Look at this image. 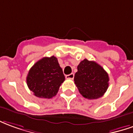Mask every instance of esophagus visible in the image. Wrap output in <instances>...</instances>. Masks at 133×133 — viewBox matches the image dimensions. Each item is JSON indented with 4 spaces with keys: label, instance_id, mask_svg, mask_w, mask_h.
Returning a JSON list of instances; mask_svg holds the SVG:
<instances>
[{
    "label": "esophagus",
    "instance_id": "obj_1",
    "mask_svg": "<svg viewBox=\"0 0 133 133\" xmlns=\"http://www.w3.org/2000/svg\"><path fill=\"white\" fill-rule=\"evenodd\" d=\"M74 77V73H71V74H68V75H66V79H73Z\"/></svg>",
    "mask_w": 133,
    "mask_h": 133
}]
</instances>
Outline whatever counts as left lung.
Masks as SVG:
<instances>
[{
  "label": "left lung",
  "instance_id": "8db88e82",
  "mask_svg": "<svg viewBox=\"0 0 133 133\" xmlns=\"http://www.w3.org/2000/svg\"><path fill=\"white\" fill-rule=\"evenodd\" d=\"M74 80L80 94L89 99L102 97L109 86L107 71L97 63L86 59L78 65Z\"/></svg>",
  "mask_w": 133,
  "mask_h": 133
}]
</instances>
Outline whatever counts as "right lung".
<instances>
[{"instance_id": "right-lung-1", "label": "right lung", "mask_w": 133, "mask_h": 133, "mask_svg": "<svg viewBox=\"0 0 133 133\" xmlns=\"http://www.w3.org/2000/svg\"><path fill=\"white\" fill-rule=\"evenodd\" d=\"M65 80L55 56L44 57L30 69L26 77L29 89L39 98H52Z\"/></svg>"}]
</instances>
